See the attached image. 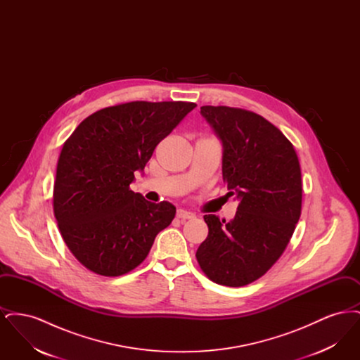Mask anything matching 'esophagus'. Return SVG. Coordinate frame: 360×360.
<instances>
[{
	"label": "esophagus",
	"mask_w": 360,
	"mask_h": 360,
	"mask_svg": "<svg viewBox=\"0 0 360 360\" xmlns=\"http://www.w3.org/2000/svg\"><path fill=\"white\" fill-rule=\"evenodd\" d=\"M176 217H178L179 220H190V219H194L195 214H194L193 212L185 210V209H178V210H176Z\"/></svg>",
	"instance_id": "obj_1"
}]
</instances>
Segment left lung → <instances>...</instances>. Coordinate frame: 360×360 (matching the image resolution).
Segmentation results:
<instances>
[{
	"label": "left lung",
	"instance_id": "left-lung-1",
	"mask_svg": "<svg viewBox=\"0 0 360 360\" xmlns=\"http://www.w3.org/2000/svg\"><path fill=\"white\" fill-rule=\"evenodd\" d=\"M201 116L223 146V181L239 201L231 221L205 214L209 235L197 260L213 282L239 288L282 255L301 216V169L290 141L257 113L201 106Z\"/></svg>",
	"mask_w": 360,
	"mask_h": 360
}]
</instances>
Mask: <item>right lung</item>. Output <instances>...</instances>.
<instances>
[{"label": "right lung", "mask_w": 360, "mask_h": 360, "mask_svg": "<svg viewBox=\"0 0 360 360\" xmlns=\"http://www.w3.org/2000/svg\"><path fill=\"white\" fill-rule=\"evenodd\" d=\"M194 103H121L82 121L65 143L53 185V213L72 255L96 274L119 276L148 255L175 206L147 201L129 185L155 147Z\"/></svg>", "instance_id": "obj_1"}]
</instances>
